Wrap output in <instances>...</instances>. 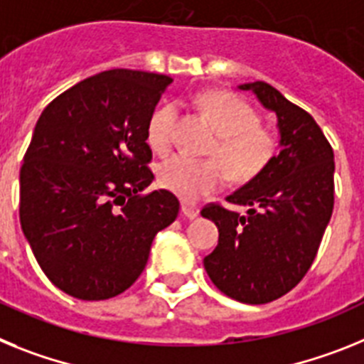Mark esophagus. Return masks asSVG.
<instances>
[{
	"instance_id": "esophagus-1",
	"label": "esophagus",
	"mask_w": 364,
	"mask_h": 364,
	"mask_svg": "<svg viewBox=\"0 0 364 364\" xmlns=\"http://www.w3.org/2000/svg\"><path fill=\"white\" fill-rule=\"evenodd\" d=\"M181 213L185 214L186 218H191V220H194L198 214H200V210H198V207L196 205H191V203H181Z\"/></svg>"
}]
</instances>
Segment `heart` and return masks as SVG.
I'll return each instance as SVG.
<instances>
[{"label": "heart", "instance_id": "obj_1", "mask_svg": "<svg viewBox=\"0 0 364 364\" xmlns=\"http://www.w3.org/2000/svg\"><path fill=\"white\" fill-rule=\"evenodd\" d=\"M201 112L216 129L218 139L208 156L198 161L173 156L159 164L157 179L163 188L185 201H198L225 185L227 173L236 181L260 176L278 150V139L269 128L258 124L257 112L245 100L227 91H208L198 99ZM178 106L163 104L151 113L146 141L159 156H166L176 143ZM225 166V169L223 166Z\"/></svg>", "mask_w": 364, "mask_h": 364}]
</instances>
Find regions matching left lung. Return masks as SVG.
Wrapping results in <instances>:
<instances>
[{"mask_svg": "<svg viewBox=\"0 0 364 364\" xmlns=\"http://www.w3.org/2000/svg\"><path fill=\"white\" fill-rule=\"evenodd\" d=\"M277 113L280 154L260 176L227 196L245 216L220 203L201 214L220 230L203 264L214 286L245 304H267L289 293L317 257L333 213V150L315 119L265 82L242 84Z\"/></svg>", "mask_w": 364, "mask_h": 364, "instance_id": "obj_1", "label": "left lung"}]
</instances>
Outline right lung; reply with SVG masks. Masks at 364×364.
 Here are the masks:
<instances>
[{
  "mask_svg": "<svg viewBox=\"0 0 364 364\" xmlns=\"http://www.w3.org/2000/svg\"><path fill=\"white\" fill-rule=\"evenodd\" d=\"M172 78L112 69L58 95L40 115L20 170V221L38 264L80 300L121 295L179 213L154 181L146 126Z\"/></svg>",
  "mask_w": 364,
  "mask_h": 364,
  "instance_id": "1",
  "label": "right lung"
}]
</instances>
